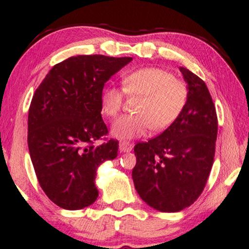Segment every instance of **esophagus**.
I'll return each mask as SVG.
<instances>
[{"mask_svg":"<svg viewBox=\"0 0 249 249\" xmlns=\"http://www.w3.org/2000/svg\"><path fill=\"white\" fill-rule=\"evenodd\" d=\"M132 149H133V144L131 142L123 141L119 143V151L121 152H130Z\"/></svg>","mask_w":249,"mask_h":249,"instance_id":"esophagus-1","label":"esophagus"}]
</instances>
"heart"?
Wrapping results in <instances>:
<instances>
[{
    "mask_svg": "<svg viewBox=\"0 0 249 249\" xmlns=\"http://www.w3.org/2000/svg\"><path fill=\"white\" fill-rule=\"evenodd\" d=\"M123 89L107 85L101 92V111L116 118L122 110L124 92L130 97H143L137 109L139 115L123 116L114 123L111 134L119 140H133L143 137L152 127L164 131L183 111L188 101V88L163 68L145 67L128 72L123 77Z\"/></svg>",
    "mask_w": 249,
    "mask_h": 249,
    "instance_id": "obj_1",
    "label": "heart"
}]
</instances>
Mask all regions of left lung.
<instances>
[{"label": "left lung", "mask_w": 249, "mask_h": 249, "mask_svg": "<svg viewBox=\"0 0 249 249\" xmlns=\"http://www.w3.org/2000/svg\"><path fill=\"white\" fill-rule=\"evenodd\" d=\"M188 101L177 121L148 142L137 143L135 190L149 206L175 213L198 199L213 166L217 137L215 106L203 79L180 67Z\"/></svg>", "instance_id": "1"}]
</instances>
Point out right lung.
Instances as JSON below:
<instances>
[{"label": "right lung", "mask_w": 249, "mask_h": 249, "mask_svg": "<svg viewBox=\"0 0 249 249\" xmlns=\"http://www.w3.org/2000/svg\"><path fill=\"white\" fill-rule=\"evenodd\" d=\"M131 57L76 55L53 66L28 111V149L39 185L50 200L76 211L97 200L98 167L117 157L118 141L95 147L108 133L101 117L105 83Z\"/></svg>", "instance_id": "obj_1"}]
</instances>
